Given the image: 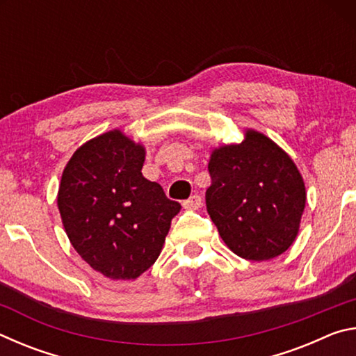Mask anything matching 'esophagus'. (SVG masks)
I'll return each instance as SVG.
<instances>
[{"label":"esophagus","mask_w":356,"mask_h":356,"mask_svg":"<svg viewBox=\"0 0 356 356\" xmlns=\"http://www.w3.org/2000/svg\"><path fill=\"white\" fill-rule=\"evenodd\" d=\"M184 209H186V210H196V209H200V206H201V196L200 195H193V196H190L188 200H185L184 201Z\"/></svg>","instance_id":"34e87169"}]
</instances>
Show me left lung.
Segmentation results:
<instances>
[{
  "mask_svg": "<svg viewBox=\"0 0 356 356\" xmlns=\"http://www.w3.org/2000/svg\"><path fill=\"white\" fill-rule=\"evenodd\" d=\"M209 174L207 212L229 250L248 261H268L289 250L306 191L284 150L248 130L245 141L213 150Z\"/></svg>",
  "mask_w": 356,
  "mask_h": 356,
  "instance_id": "left-lung-1",
  "label": "left lung"
}]
</instances>
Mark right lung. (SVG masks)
Returning <instances> with one entry per match:
<instances>
[{
	"label": "right lung",
	"instance_id": "obj_1",
	"mask_svg": "<svg viewBox=\"0 0 356 356\" xmlns=\"http://www.w3.org/2000/svg\"><path fill=\"white\" fill-rule=\"evenodd\" d=\"M144 149L119 130L76 150L63 172L58 207L70 243L95 272L135 280L159 257L180 204L143 176Z\"/></svg>",
	"mask_w": 356,
	"mask_h": 356
}]
</instances>
